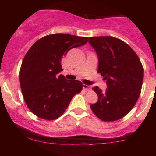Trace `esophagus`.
I'll use <instances>...</instances> for the list:
<instances>
[{"instance_id":"obj_1","label":"esophagus","mask_w":156,"mask_h":156,"mask_svg":"<svg viewBox=\"0 0 156 156\" xmlns=\"http://www.w3.org/2000/svg\"><path fill=\"white\" fill-rule=\"evenodd\" d=\"M83 89L86 91H90L91 90V87L89 86V85L87 84H84L83 85Z\"/></svg>"}]
</instances>
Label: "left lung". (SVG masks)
I'll return each mask as SVG.
<instances>
[{"label": "left lung", "instance_id": "1", "mask_svg": "<svg viewBox=\"0 0 156 156\" xmlns=\"http://www.w3.org/2000/svg\"><path fill=\"white\" fill-rule=\"evenodd\" d=\"M97 52L98 72L106 80L103 92L97 86V103L91 104L94 114L104 121L124 117L133 108L141 90L144 68L138 55L129 44L111 36L89 37Z\"/></svg>", "mask_w": 156, "mask_h": 156}]
</instances>
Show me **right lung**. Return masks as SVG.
<instances>
[{
    "label": "right lung",
    "mask_w": 156,
    "mask_h": 156,
    "mask_svg": "<svg viewBox=\"0 0 156 156\" xmlns=\"http://www.w3.org/2000/svg\"><path fill=\"white\" fill-rule=\"evenodd\" d=\"M87 42V37L52 34L40 38L27 51L20 70V87L27 107L39 118H59L74 96L82 91L80 81H68L58 74L63 70L62 57Z\"/></svg>",
    "instance_id": "add662e5"
}]
</instances>
